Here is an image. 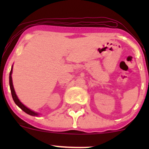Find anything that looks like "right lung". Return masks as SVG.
Returning <instances> with one entry per match:
<instances>
[{"mask_svg":"<svg viewBox=\"0 0 149 149\" xmlns=\"http://www.w3.org/2000/svg\"><path fill=\"white\" fill-rule=\"evenodd\" d=\"M12 73H13V66H12L11 71L10 72V77H9V83H10V90H11V94H12V97H13V100H14L15 103L18 106L20 109H22V111H24L25 113H26L27 114L31 116H38V113L36 112L33 111H31V109L27 108L26 107H25L23 104L20 102L19 100L18 99L16 93H15L14 87H13V79H12Z\"/></svg>","mask_w":149,"mask_h":149,"instance_id":"right-lung-1","label":"right lung"}]
</instances>
